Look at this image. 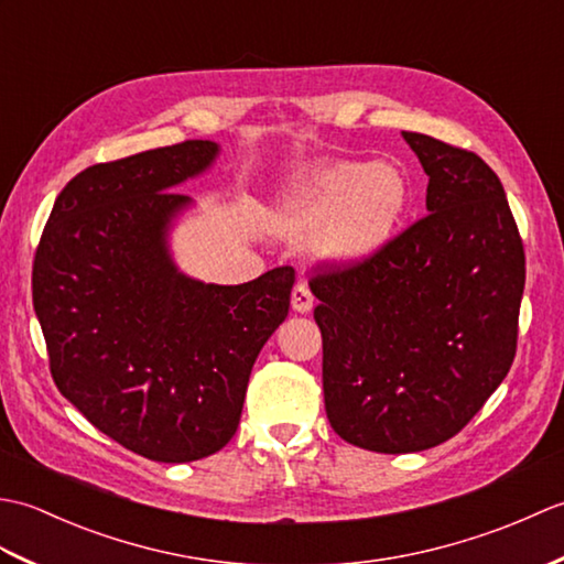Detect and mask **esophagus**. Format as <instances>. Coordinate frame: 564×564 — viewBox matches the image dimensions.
<instances>
[{
    "mask_svg": "<svg viewBox=\"0 0 564 564\" xmlns=\"http://www.w3.org/2000/svg\"><path fill=\"white\" fill-rule=\"evenodd\" d=\"M313 301H315L313 291H310L307 281L301 279L293 285V295H291L293 310H295V313H310V310H313Z\"/></svg>",
    "mask_w": 564,
    "mask_h": 564,
    "instance_id": "1",
    "label": "esophagus"
}]
</instances>
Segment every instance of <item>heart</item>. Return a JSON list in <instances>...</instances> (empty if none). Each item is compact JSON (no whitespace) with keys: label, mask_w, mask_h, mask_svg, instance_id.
<instances>
[{"label":"heart","mask_w":564,"mask_h":564,"mask_svg":"<svg viewBox=\"0 0 564 564\" xmlns=\"http://www.w3.org/2000/svg\"><path fill=\"white\" fill-rule=\"evenodd\" d=\"M404 208L402 178L382 166L341 162L313 176L281 213V227L295 237H319L334 257H364L392 232Z\"/></svg>","instance_id":"obj_1"}]
</instances>
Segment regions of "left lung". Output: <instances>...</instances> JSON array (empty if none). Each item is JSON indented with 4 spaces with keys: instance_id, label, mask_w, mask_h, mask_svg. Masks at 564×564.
Segmentation results:
<instances>
[{
    "instance_id": "obj_1",
    "label": "left lung",
    "mask_w": 564,
    "mask_h": 564,
    "mask_svg": "<svg viewBox=\"0 0 564 564\" xmlns=\"http://www.w3.org/2000/svg\"><path fill=\"white\" fill-rule=\"evenodd\" d=\"M424 172L426 215L356 261L310 279L322 388L337 434L376 453L453 438L517 356L523 239L499 176L475 152L402 133Z\"/></svg>"
}]
</instances>
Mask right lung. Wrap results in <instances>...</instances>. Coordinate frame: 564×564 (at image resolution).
Here are the masks:
<instances>
[{
	"mask_svg": "<svg viewBox=\"0 0 564 564\" xmlns=\"http://www.w3.org/2000/svg\"><path fill=\"white\" fill-rule=\"evenodd\" d=\"M215 154L186 140L87 166L35 247L33 307L57 390L158 463L200 460L235 436L251 366L291 307L293 267L213 285L166 254V225L188 203L172 188Z\"/></svg>",
	"mask_w": 564,
	"mask_h": 564,
	"instance_id": "right-lung-1",
	"label": "right lung"
}]
</instances>
